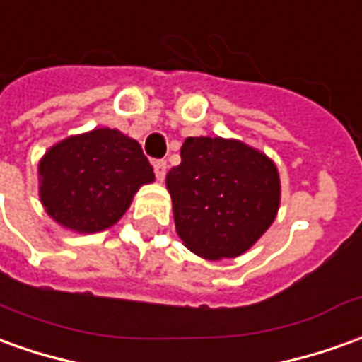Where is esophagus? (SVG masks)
<instances>
[{
    "instance_id": "obj_1",
    "label": "esophagus",
    "mask_w": 362,
    "mask_h": 362,
    "mask_svg": "<svg viewBox=\"0 0 362 362\" xmlns=\"http://www.w3.org/2000/svg\"><path fill=\"white\" fill-rule=\"evenodd\" d=\"M153 171H156V177L159 181H163L167 175V161L165 159H157L153 161Z\"/></svg>"
}]
</instances>
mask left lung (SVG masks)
<instances>
[{
	"label": "left lung",
	"mask_w": 362,
	"mask_h": 362,
	"mask_svg": "<svg viewBox=\"0 0 362 362\" xmlns=\"http://www.w3.org/2000/svg\"><path fill=\"white\" fill-rule=\"evenodd\" d=\"M165 183L179 238L205 260L246 252L280 206L276 163L238 139L187 138Z\"/></svg>",
	"instance_id": "obj_1"
}]
</instances>
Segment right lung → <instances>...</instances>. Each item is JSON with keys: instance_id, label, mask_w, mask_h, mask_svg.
Returning a JSON list of instances; mask_svg holds the SVG:
<instances>
[{"instance_id": "obj_1", "label": "right lung", "mask_w": 362, "mask_h": 362, "mask_svg": "<svg viewBox=\"0 0 362 362\" xmlns=\"http://www.w3.org/2000/svg\"><path fill=\"white\" fill-rule=\"evenodd\" d=\"M156 179L136 139L96 128L54 144L39 161V197L52 221L81 234L106 230Z\"/></svg>"}]
</instances>
